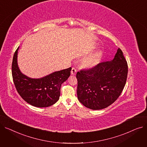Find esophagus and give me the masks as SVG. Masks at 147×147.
<instances>
[{
	"label": "esophagus",
	"mask_w": 147,
	"mask_h": 147,
	"mask_svg": "<svg viewBox=\"0 0 147 147\" xmlns=\"http://www.w3.org/2000/svg\"><path fill=\"white\" fill-rule=\"evenodd\" d=\"M76 69L75 68H72L71 71V75H75L76 74Z\"/></svg>",
	"instance_id": "34e87169"
}]
</instances>
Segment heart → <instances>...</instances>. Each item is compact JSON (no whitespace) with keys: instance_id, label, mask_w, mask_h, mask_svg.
I'll use <instances>...</instances> for the list:
<instances>
[{"instance_id":"1","label":"heart","mask_w":147,"mask_h":147,"mask_svg":"<svg viewBox=\"0 0 147 147\" xmlns=\"http://www.w3.org/2000/svg\"><path fill=\"white\" fill-rule=\"evenodd\" d=\"M102 52L97 51L83 58L81 61V65L85 68H92L96 67L101 60Z\"/></svg>"}]
</instances>
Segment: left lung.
Wrapping results in <instances>:
<instances>
[{
	"label": "left lung",
	"instance_id": "8db88e82",
	"mask_svg": "<svg viewBox=\"0 0 147 147\" xmlns=\"http://www.w3.org/2000/svg\"><path fill=\"white\" fill-rule=\"evenodd\" d=\"M127 61L119 48L113 59L78 72L77 95L88 109L101 110L111 105L120 95L126 82Z\"/></svg>",
	"mask_w": 147,
	"mask_h": 147
}]
</instances>
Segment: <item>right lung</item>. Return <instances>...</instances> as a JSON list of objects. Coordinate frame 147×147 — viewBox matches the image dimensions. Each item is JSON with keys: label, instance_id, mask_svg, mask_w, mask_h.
Segmentation results:
<instances>
[{"label": "right lung", "instance_id": "add662e5", "mask_svg": "<svg viewBox=\"0 0 147 147\" xmlns=\"http://www.w3.org/2000/svg\"><path fill=\"white\" fill-rule=\"evenodd\" d=\"M19 47L15 51L12 64V74L16 89L21 98L36 107H48L59 98L61 84L70 76L71 68L55 71L38 79H33L22 74L18 65Z\"/></svg>", "mask_w": 147, "mask_h": 147}]
</instances>
